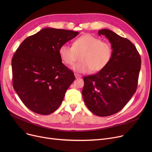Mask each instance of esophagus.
<instances>
[{"instance_id":"1","label":"esophagus","mask_w":152,"mask_h":152,"mask_svg":"<svg viewBox=\"0 0 152 152\" xmlns=\"http://www.w3.org/2000/svg\"><path fill=\"white\" fill-rule=\"evenodd\" d=\"M75 77H76V79L81 78V77H82V76H81V75H79V74H77V73H75Z\"/></svg>"}]
</instances>
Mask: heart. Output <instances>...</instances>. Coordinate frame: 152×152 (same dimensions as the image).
Here are the masks:
<instances>
[{
	"mask_svg": "<svg viewBox=\"0 0 152 152\" xmlns=\"http://www.w3.org/2000/svg\"><path fill=\"white\" fill-rule=\"evenodd\" d=\"M62 61L68 65H73L77 55L82 54L81 61L72 66L75 71L87 73H97L105 68L112 57L113 49L108 42L91 34H85L77 38L73 46L63 44L58 50Z\"/></svg>",
	"mask_w": 152,
	"mask_h": 152,
	"instance_id": "b5f03b06",
	"label": "heart"
}]
</instances>
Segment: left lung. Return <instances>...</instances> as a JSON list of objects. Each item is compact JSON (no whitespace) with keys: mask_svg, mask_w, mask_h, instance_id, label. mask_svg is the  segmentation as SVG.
I'll return each mask as SVG.
<instances>
[{"mask_svg":"<svg viewBox=\"0 0 152 152\" xmlns=\"http://www.w3.org/2000/svg\"><path fill=\"white\" fill-rule=\"evenodd\" d=\"M98 33L110 41L112 57L98 73L84 77L83 97L92 113L108 116L121 110L136 91L141 58L129 40L107 29Z\"/></svg>","mask_w":152,"mask_h":152,"instance_id":"left-lung-1","label":"left lung"}]
</instances>
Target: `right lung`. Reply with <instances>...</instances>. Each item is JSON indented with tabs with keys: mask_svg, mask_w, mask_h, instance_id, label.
I'll list each match as a JSON object with an SVG mask.
<instances>
[{
	"mask_svg": "<svg viewBox=\"0 0 152 152\" xmlns=\"http://www.w3.org/2000/svg\"><path fill=\"white\" fill-rule=\"evenodd\" d=\"M78 32L43 28L28 37L12 60L13 86L25 105L47 115L57 110L75 76L61 62L60 47Z\"/></svg>",
	"mask_w": 152,
	"mask_h": 152,
	"instance_id": "right-lung-1",
	"label": "right lung"
}]
</instances>
